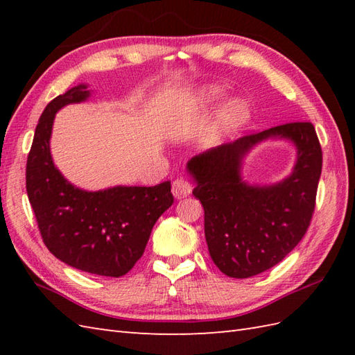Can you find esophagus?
I'll use <instances>...</instances> for the list:
<instances>
[{"label": "esophagus", "mask_w": 355, "mask_h": 355, "mask_svg": "<svg viewBox=\"0 0 355 355\" xmlns=\"http://www.w3.org/2000/svg\"><path fill=\"white\" fill-rule=\"evenodd\" d=\"M191 192H192V186L184 178H177L175 182L172 183V193L177 200L186 198L187 195H191Z\"/></svg>", "instance_id": "obj_1"}]
</instances>
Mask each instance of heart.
I'll return each mask as SVG.
<instances>
[{
  "instance_id": "1",
  "label": "heart",
  "mask_w": 355,
  "mask_h": 355,
  "mask_svg": "<svg viewBox=\"0 0 355 355\" xmlns=\"http://www.w3.org/2000/svg\"><path fill=\"white\" fill-rule=\"evenodd\" d=\"M225 96L224 89L215 85H202L193 93L191 107L209 108ZM250 119V107L243 99H232L220 110L216 116L215 130L220 135H227L244 126Z\"/></svg>"
}]
</instances>
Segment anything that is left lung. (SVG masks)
<instances>
[{"mask_svg":"<svg viewBox=\"0 0 355 355\" xmlns=\"http://www.w3.org/2000/svg\"><path fill=\"white\" fill-rule=\"evenodd\" d=\"M267 139L297 148L288 178L273 185H252L242 177L250 150ZM193 195L205 207L210 258L229 277L245 279L281 262L310 225L322 172V149L310 122H294L245 135L207 149L186 164Z\"/></svg>","mask_w":355,"mask_h":355,"instance_id":"left-lung-1","label":"left lung"}]
</instances>
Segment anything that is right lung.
Here are the masks:
<instances>
[{"label":"right lung","mask_w":355,"mask_h":355,"mask_svg":"<svg viewBox=\"0 0 355 355\" xmlns=\"http://www.w3.org/2000/svg\"><path fill=\"white\" fill-rule=\"evenodd\" d=\"M89 96L88 85L79 84L45 107L27 158L26 187L44 244L59 261L92 275L120 277L141 258L155 221L173 197L171 182L93 192L59 172L50 153L55 116Z\"/></svg>","instance_id":"obj_1"}]
</instances>
